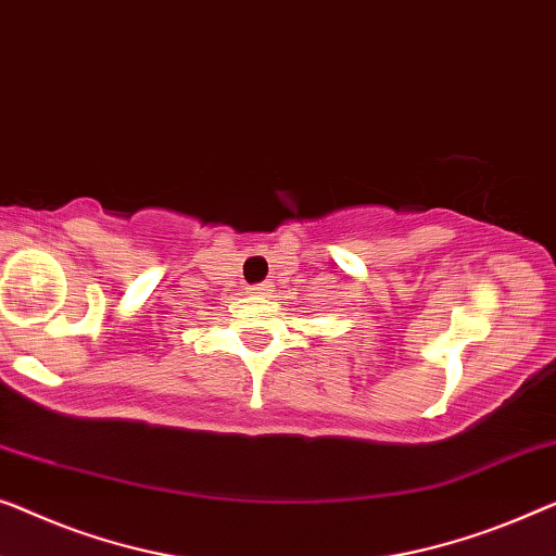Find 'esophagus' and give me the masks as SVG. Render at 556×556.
I'll return each instance as SVG.
<instances>
[{"label":"esophagus","instance_id":"34e87169","mask_svg":"<svg viewBox=\"0 0 556 556\" xmlns=\"http://www.w3.org/2000/svg\"><path fill=\"white\" fill-rule=\"evenodd\" d=\"M248 291H251L253 295H270L273 288H270V283H255V286L248 288Z\"/></svg>","mask_w":556,"mask_h":556}]
</instances>
